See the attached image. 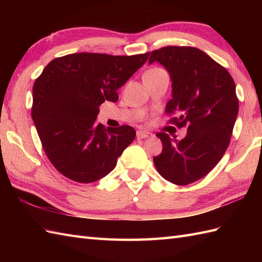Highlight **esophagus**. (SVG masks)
Segmentation results:
<instances>
[{
  "label": "esophagus",
  "mask_w": 262,
  "mask_h": 262,
  "mask_svg": "<svg viewBox=\"0 0 262 262\" xmlns=\"http://www.w3.org/2000/svg\"><path fill=\"white\" fill-rule=\"evenodd\" d=\"M136 136L138 140H143V138H148V137H153L154 135L152 134V133L149 132H146V130H138L136 133Z\"/></svg>",
  "instance_id": "esophagus-1"
}]
</instances>
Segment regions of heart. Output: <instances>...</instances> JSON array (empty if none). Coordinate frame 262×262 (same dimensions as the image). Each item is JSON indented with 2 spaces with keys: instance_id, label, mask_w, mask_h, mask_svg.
I'll list each match as a JSON object with an SVG mask.
<instances>
[{
  "instance_id": "obj_1",
  "label": "heart",
  "mask_w": 262,
  "mask_h": 262,
  "mask_svg": "<svg viewBox=\"0 0 262 262\" xmlns=\"http://www.w3.org/2000/svg\"><path fill=\"white\" fill-rule=\"evenodd\" d=\"M160 72H164V71H163V70H161V69H152V70L147 71L146 73H149V74H151V73H160ZM146 73H145V74H146Z\"/></svg>"
}]
</instances>
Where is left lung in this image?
<instances>
[{
  "label": "left lung",
  "instance_id": "1",
  "mask_svg": "<svg viewBox=\"0 0 262 262\" xmlns=\"http://www.w3.org/2000/svg\"><path fill=\"white\" fill-rule=\"evenodd\" d=\"M171 79V100L165 113L179 127L189 124L183 140L158 133L162 153L153 159L159 173L174 185L202 179L223 158L230 144L237 113L235 83L223 66L194 47L168 46L151 53Z\"/></svg>",
  "mask_w": 262,
  "mask_h": 262
}]
</instances>
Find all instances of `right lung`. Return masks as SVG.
Masks as SVG:
<instances>
[{"label":"right lung","instance_id":"obj_1","mask_svg":"<svg viewBox=\"0 0 262 262\" xmlns=\"http://www.w3.org/2000/svg\"><path fill=\"white\" fill-rule=\"evenodd\" d=\"M148 55L77 53L55 58L43 69L33 84L31 116L47 158L63 176L90 183L115 169L136 132L127 125L97 124L99 107L118 100L117 90Z\"/></svg>","mask_w":262,"mask_h":262}]
</instances>
